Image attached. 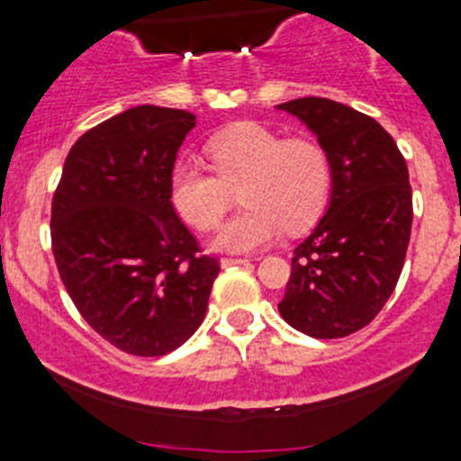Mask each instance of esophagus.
<instances>
[{
  "label": "esophagus",
  "mask_w": 461,
  "mask_h": 461,
  "mask_svg": "<svg viewBox=\"0 0 461 461\" xmlns=\"http://www.w3.org/2000/svg\"><path fill=\"white\" fill-rule=\"evenodd\" d=\"M222 263V267H230V265H245V263H249V258H239V257H225L221 260Z\"/></svg>",
  "instance_id": "34e87169"
}]
</instances>
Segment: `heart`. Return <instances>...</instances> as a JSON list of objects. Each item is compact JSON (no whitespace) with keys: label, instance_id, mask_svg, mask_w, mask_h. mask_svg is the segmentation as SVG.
<instances>
[{"label":"heart","instance_id":"1","mask_svg":"<svg viewBox=\"0 0 461 461\" xmlns=\"http://www.w3.org/2000/svg\"><path fill=\"white\" fill-rule=\"evenodd\" d=\"M212 169L192 160L176 162L169 196L176 212L198 231L216 230L234 201L245 204L216 236L231 252H252L283 230L301 231L321 216L332 187L325 149L312 138H283L257 122L216 133L204 147Z\"/></svg>","mask_w":461,"mask_h":461}]
</instances>
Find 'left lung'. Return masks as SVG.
I'll return each instance as SVG.
<instances>
[{
	"mask_svg": "<svg viewBox=\"0 0 461 461\" xmlns=\"http://www.w3.org/2000/svg\"><path fill=\"white\" fill-rule=\"evenodd\" d=\"M278 109L303 120L332 167V198L294 249L281 317L314 339L366 328L399 281L412 225V189L397 142L370 115L328 97Z\"/></svg>",
	"mask_w": 461,
	"mask_h": 461,
	"instance_id": "left-lung-1",
	"label": "left lung"
}]
</instances>
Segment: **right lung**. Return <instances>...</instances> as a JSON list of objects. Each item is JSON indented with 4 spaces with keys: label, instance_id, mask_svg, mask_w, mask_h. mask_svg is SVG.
Returning a JSON list of instances; mask_svg holds the SVG:
<instances>
[{
    "label": "right lung",
    "instance_id": "1",
    "mask_svg": "<svg viewBox=\"0 0 461 461\" xmlns=\"http://www.w3.org/2000/svg\"><path fill=\"white\" fill-rule=\"evenodd\" d=\"M196 115L133 106L77 138L50 204L59 278L118 350L162 357L203 323L216 257L176 213L169 176Z\"/></svg>",
    "mask_w": 461,
    "mask_h": 461
}]
</instances>
